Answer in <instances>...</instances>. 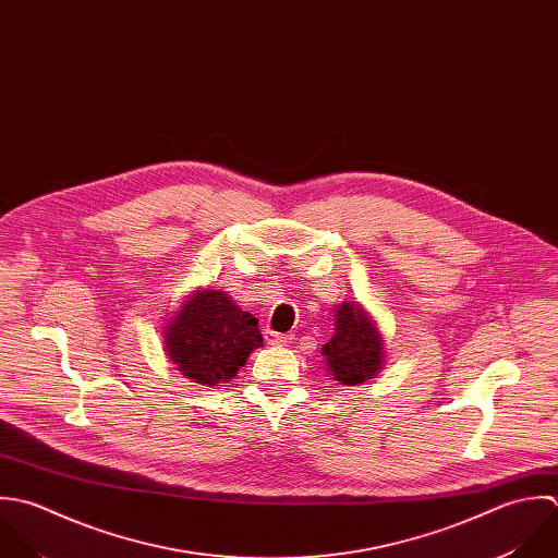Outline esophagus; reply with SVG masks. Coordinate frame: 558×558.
<instances>
[{
	"mask_svg": "<svg viewBox=\"0 0 558 558\" xmlns=\"http://www.w3.org/2000/svg\"><path fill=\"white\" fill-rule=\"evenodd\" d=\"M288 336H283V333H275V331H266V342L268 344H272V347H283V344H288Z\"/></svg>",
	"mask_w": 558,
	"mask_h": 558,
	"instance_id": "34e87169",
	"label": "esophagus"
}]
</instances>
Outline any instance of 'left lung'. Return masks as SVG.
<instances>
[{"instance_id": "1", "label": "left lung", "mask_w": 558, "mask_h": 558, "mask_svg": "<svg viewBox=\"0 0 558 558\" xmlns=\"http://www.w3.org/2000/svg\"><path fill=\"white\" fill-rule=\"evenodd\" d=\"M383 336L371 314L357 301H344L336 310V333L323 347L327 371L342 385H360L383 368Z\"/></svg>"}]
</instances>
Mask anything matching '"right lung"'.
I'll list each match as a JSON object with an SVG mask.
<instances>
[{"instance_id": "right-lung-1", "label": "right lung", "mask_w": 558, "mask_h": 558, "mask_svg": "<svg viewBox=\"0 0 558 558\" xmlns=\"http://www.w3.org/2000/svg\"><path fill=\"white\" fill-rule=\"evenodd\" d=\"M169 360L186 378L214 387L231 380L264 344L257 318L220 290H194L165 327Z\"/></svg>"}]
</instances>
